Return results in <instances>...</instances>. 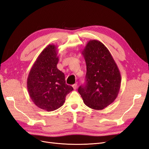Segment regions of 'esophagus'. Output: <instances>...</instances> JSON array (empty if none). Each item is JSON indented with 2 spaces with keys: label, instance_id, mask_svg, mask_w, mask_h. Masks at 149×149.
Listing matches in <instances>:
<instances>
[{
  "label": "esophagus",
  "instance_id": "esophagus-1",
  "mask_svg": "<svg viewBox=\"0 0 149 149\" xmlns=\"http://www.w3.org/2000/svg\"><path fill=\"white\" fill-rule=\"evenodd\" d=\"M73 89L75 90V89H76V88H77V84H74L73 85Z\"/></svg>",
  "mask_w": 149,
  "mask_h": 149
}]
</instances>
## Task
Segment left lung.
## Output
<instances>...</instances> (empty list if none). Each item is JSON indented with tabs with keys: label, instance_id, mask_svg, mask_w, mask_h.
Returning <instances> with one entry per match:
<instances>
[{
	"label": "left lung",
	"instance_id": "obj_1",
	"mask_svg": "<svg viewBox=\"0 0 149 149\" xmlns=\"http://www.w3.org/2000/svg\"><path fill=\"white\" fill-rule=\"evenodd\" d=\"M81 53L87 71L86 83L80 86L78 92L88 107L102 110L113 102L118 95L120 71L109 49L98 40H89Z\"/></svg>",
	"mask_w": 149,
	"mask_h": 149
}]
</instances>
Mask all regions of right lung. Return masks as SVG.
Returning a JSON list of instances; mask_svg holds the SVG:
<instances>
[{
	"label": "right lung",
	"instance_id": "obj_1",
	"mask_svg": "<svg viewBox=\"0 0 149 149\" xmlns=\"http://www.w3.org/2000/svg\"><path fill=\"white\" fill-rule=\"evenodd\" d=\"M55 45H49L40 54L29 72L27 89L31 100L40 109L55 111L63 105L73 90L66 84L65 74L57 68L59 58Z\"/></svg>",
	"mask_w": 149,
	"mask_h": 149
}]
</instances>
